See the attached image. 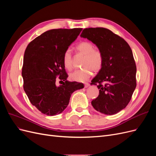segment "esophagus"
<instances>
[{
  "mask_svg": "<svg viewBox=\"0 0 156 156\" xmlns=\"http://www.w3.org/2000/svg\"><path fill=\"white\" fill-rule=\"evenodd\" d=\"M90 86L89 83H85L84 84V88H88Z\"/></svg>",
  "mask_w": 156,
  "mask_h": 156,
  "instance_id": "34e87169",
  "label": "esophagus"
}]
</instances>
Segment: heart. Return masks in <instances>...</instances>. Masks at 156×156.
I'll list each match as a JSON object with an SVG mask.
<instances>
[{"label":"heart","mask_w":156,"mask_h":156,"mask_svg":"<svg viewBox=\"0 0 156 156\" xmlns=\"http://www.w3.org/2000/svg\"><path fill=\"white\" fill-rule=\"evenodd\" d=\"M77 51L83 55V68L75 69L69 74V79L77 82H85L90 77L92 71L99 72L103 64V55L101 51L94 48L93 44L88 41L80 42L77 45ZM63 64L68 70L72 69V53L69 48L66 49L63 55Z\"/></svg>","instance_id":"obj_1"}]
</instances>
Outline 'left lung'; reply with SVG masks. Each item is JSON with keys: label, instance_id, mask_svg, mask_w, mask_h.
I'll use <instances>...</instances> for the list:
<instances>
[{"label": "left lung", "instance_id": "1", "mask_svg": "<svg viewBox=\"0 0 156 156\" xmlns=\"http://www.w3.org/2000/svg\"><path fill=\"white\" fill-rule=\"evenodd\" d=\"M81 36L96 44L103 55V66L90 83L100 89L92 105L102 114H116L129 103L136 86L131 49L124 39L105 28L84 29Z\"/></svg>", "mask_w": 156, "mask_h": 156}]
</instances>
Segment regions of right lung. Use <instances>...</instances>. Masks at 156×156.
<instances>
[{"label": "right lung", "instance_id": "right-lung-1", "mask_svg": "<svg viewBox=\"0 0 156 156\" xmlns=\"http://www.w3.org/2000/svg\"><path fill=\"white\" fill-rule=\"evenodd\" d=\"M82 29H52L36 37L27 47L22 68L23 88L32 105L44 115L55 116L63 112L72 94L84 88L81 83L67 81L68 75L63 64L65 50ZM58 76L63 82L60 86L56 85Z\"/></svg>", "mask_w": 156, "mask_h": 156}]
</instances>
